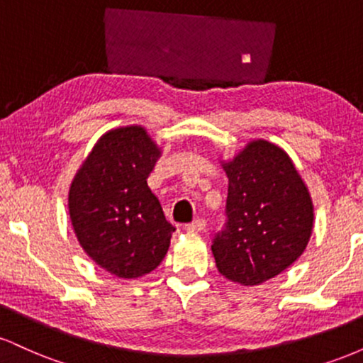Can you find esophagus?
<instances>
[{"instance_id":"esophagus-1","label":"esophagus","mask_w":363,"mask_h":363,"mask_svg":"<svg viewBox=\"0 0 363 363\" xmlns=\"http://www.w3.org/2000/svg\"><path fill=\"white\" fill-rule=\"evenodd\" d=\"M205 227H206V222L203 218H196L194 222L184 225V228L187 232H203L205 230Z\"/></svg>"}]
</instances>
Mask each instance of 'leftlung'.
<instances>
[{
  "mask_svg": "<svg viewBox=\"0 0 363 363\" xmlns=\"http://www.w3.org/2000/svg\"><path fill=\"white\" fill-rule=\"evenodd\" d=\"M223 169L225 223L211 239L216 268L240 285H259L297 261L309 242V191L290 157L264 140L249 143Z\"/></svg>",
  "mask_w": 363,
  "mask_h": 363,
  "instance_id": "left-lung-1",
  "label": "left lung"
}]
</instances>
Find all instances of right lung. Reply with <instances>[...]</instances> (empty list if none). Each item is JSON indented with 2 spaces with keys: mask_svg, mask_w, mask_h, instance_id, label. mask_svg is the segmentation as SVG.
I'll return each instance as SVG.
<instances>
[{
  "mask_svg": "<svg viewBox=\"0 0 363 363\" xmlns=\"http://www.w3.org/2000/svg\"><path fill=\"white\" fill-rule=\"evenodd\" d=\"M158 157L143 128L112 129L97 141L69 189L78 242L119 278L153 272L176 232L147 182Z\"/></svg>",
  "mask_w": 363,
  "mask_h": 363,
  "instance_id": "obj_1",
  "label": "right lung"
}]
</instances>
